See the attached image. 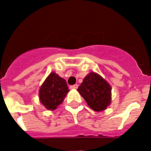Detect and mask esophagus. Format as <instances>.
<instances>
[{"mask_svg": "<svg viewBox=\"0 0 151 151\" xmlns=\"http://www.w3.org/2000/svg\"><path fill=\"white\" fill-rule=\"evenodd\" d=\"M70 88H71V89H77V88H78V85L75 84V85H70Z\"/></svg>", "mask_w": 151, "mask_h": 151, "instance_id": "34e87169", "label": "esophagus"}]
</instances>
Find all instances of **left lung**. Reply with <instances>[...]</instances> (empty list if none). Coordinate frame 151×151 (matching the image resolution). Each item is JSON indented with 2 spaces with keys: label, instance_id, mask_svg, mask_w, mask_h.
Wrapping results in <instances>:
<instances>
[{
  "label": "left lung",
  "instance_id": "8db88e82",
  "mask_svg": "<svg viewBox=\"0 0 151 151\" xmlns=\"http://www.w3.org/2000/svg\"><path fill=\"white\" fill-rule=\"evenodd\" d=\"M86 101L88 105L94 111H102L111 101V88L99 75L91 73L84 78L77 89Z\"/></svg>",
  "mask_w": 151,
  "mask_h": 151
}]
</instances>
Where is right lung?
<instances>
[{
	"instance_id": "right-lung-1",
	"label": "right lung",
	"mask_w": 151,
	"mask_h": 151,
	"mask_svg": "<svg viewBox=\"0 0 151 151\" xmlns=\"http://www.w3.org/2000/svg\"><path fill=\"white\" fill-rule=\"evenodd\" d=\"M66 81L55 73H51L40 88V101L47 110H55L63 101L69 91Z\"/></svg>"
}]
</instances>
